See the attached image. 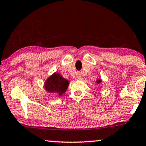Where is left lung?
<instances>
[{"mask_svg": "<svg viewBox=\"0 0 146 146\" xmlns=\"http://www.w3.org/2000/svg\"><path fill=\"white\" fill-rule=\"evenodd\" d=\"M96 82L98 84H100V83L102 82V79H96ZM100 88H101V87H100Z\"/></svg>", "mask_w": 146, "mask_h": 146, "instance_id": "obj_1", "label": "left lung"}]
</instances>
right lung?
Returning a JSON list of instances; mask_svg holds the SVG:
<instances>
[{"mask_svg": "<svg viewBox=\"0 0 146 146\" xmlns=\"http://www.w3.org/2000/svg\"><path fill=\"white\" fill-rule=\"evenodd\" d=\"M69 85V82L64 79L59 73L52 74L44 82V89L48 92L59 95L60 96L65 93Z\"/></svg>", "mask_w": 146, "mask_h": 146, "instance_id": "obj_1", "label": "right lung"}]
</instances>
